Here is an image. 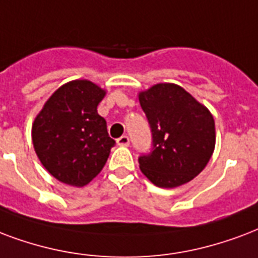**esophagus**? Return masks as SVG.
I'll use <instances>...</instances> for the list:
<instances>
[{
    "instance_id": "34e87169",
    "label": "esophagus",
    "mask_w": 258,
    "mask_h": 258,
    "mask_svg": "<svg viewBox=\"0 0 258 258\" xmlns=\"http://www.w3.org/2000/svg\"><path fill=\"white\" fill-rule=\"evenodd\" d=\"M116 142H117L119 146H130V138L127 137V135H123V137L119 138Z\"/></svg>"
}]
</instances>
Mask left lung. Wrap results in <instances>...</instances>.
Wrapping results in <instances>:
<instances>
[{"label": "left lung", "mask_w": 258, "mask_h": 258, "mask_svg": "<svg viewBox=\"0 0 258 258\" xmlns=\"http://www.w3.org/2000/svg\"><path fill=\"white\" fill-rule=\"evenodd\" d=\"M151 130V150L139 168L154 185L174 188L190 181L211 158L215 123L207 108L181 86L157 84L139 93Z\"/></svg>", "instance_id": "1"}]
</instances>
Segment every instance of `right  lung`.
<instances>
[{"label": "right lung", "mask_w": 258, "mask_h": 258, "mask_svg": "<svg viewBox=\"0 0 258 258\" xmlns=\"http://www.w3.org/2000/svg\"><path fill=\"white\" fill-rule=\"evenodd\" d=\"M105 90L86 80L60 86L32 125V142L43 166L56 180L84 186L101 172L115 146L97 113Z\"/></svg>", "instance_id": "obj_1"}]
</instances>
